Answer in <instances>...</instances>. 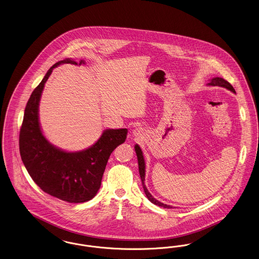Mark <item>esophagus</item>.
Returning <instances> with one entry per match:
<instances>
[{
  "label": "esophagus",
  "instance_id": "esophagus-1",
  "mask_svg": "<svg viewBox=\"0 0 259 259\" xmlns=\"http://www.w3.org/2000/svg\"><path fill=\"white\" fill-rule=\"evenodd\" d=\"M140 133H141V131L138 127H136L135 131H134V134H135V136H138V135H140Z\"/></svg>",
  "mask_w": 259,
  "mask_h": 259
}]
</instances>
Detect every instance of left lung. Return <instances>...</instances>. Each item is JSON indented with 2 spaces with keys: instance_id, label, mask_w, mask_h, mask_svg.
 Listing matches in <instances>:
<instances>
[{
  "instance_id": "8db88e82",
  "label": "left lung",
  "mask_w": 259,
  "mask_h": 259,
  "mask_svg": "<svg viewBox=\"0 0 259 259\" xmlns=\"http://www.w3.org/2000/svg\"><path fill=\"white\" fill-rule=\"evenodd\" d=\"M209 85H212V86H220V87H224L226 88L233 93H236L235 89L232 87V85L226 81L225 79L222 78V77H214V78L211 80V82L209 83ZM135 152H136V156H137V159H138V167H139V174H140V177H141V181H142V186H143V189L145 191V194H146L148 199L152 203H154L155 205H158L159 207H163V208H172L171 206L166 205V204H163V203L159 202L157 199H155L152 194L148 191L147 190L146 186L144 184V181H145V162H144V158H143V155H142V151L140 149V147L138 145H135Z\"/></svg>"
}]
</instances>
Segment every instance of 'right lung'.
<instances>
[{"mask_svg": "<svg viewBox=\"0 0 259 259\" xmlns=\"http://www.w3.org/2000/svg\"><path fill=\"white\" fill-rule=\"evenodd\" d=\"M65 63L77 65L71 59L59 61L33 91L24 112L19 150L28 173L42 191L67 202L83 203L100 190L108 158L116 147L124 143L127 130H106L97 143L76 153L59 150L45 139L38 123V102L53 68Z\"/></svg>", "mask_w": 259, "mask_h": 259, "instance_id": "1", "label": "right lung"}]
</instances>
